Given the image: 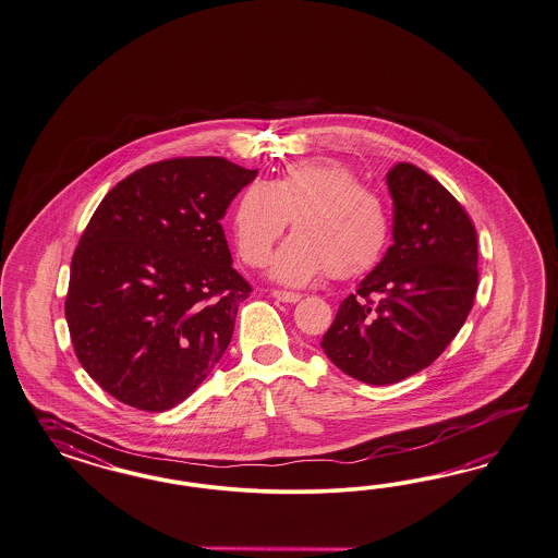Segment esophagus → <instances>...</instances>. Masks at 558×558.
<instances>
[{
	"label": "esophagus",
	"instance_id": "esophagus-1",
	"mask_svg": "<svg viewBox=\"0 0 558 558\" xmlns=\"http://www.w3.org/2000/svg\"><path fill=\"white\" fill-rule=\"evenodd\" d=\"M271 296L276 301H282V303H299L301 301V294L299 292H289V290H274Z\"/></svg>",
	"mask_w": 558,
	"mask_h": 558
}]
</instances>
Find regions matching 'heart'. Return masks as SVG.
Segmentation results:
<instances>
[{
	"label": "heart",
	"instance_id": "1",
	"mask_svg": "<svg viewBox=\"0 0 558 558\" xmlns=\"http://www.w3.org/2000/svg\"><path fill=\"white\" fill-rule=\"evenodd\" d=\"M290 220L294 234L269 264V276L290 287L307 284L326 269L333 278L363 274L381 259L389 239L379 195L331 160L294 162L271 183L253 181L241 192L231 216L239 257L262 266Z\"/></svg>",
	"mask_w": 558,
	"mask_h": 558
}]
</instances>
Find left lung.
<instances>
[{
    "mask_svg": "<svg viewBox=\"0 0 558 558\" xmlns=\"http://www.w3.org/2000/svg\"><path fill=\"white\" fill-rule=\"evenodd\" d=\"M387 187L393 245L342 301L322 340L333 365L368 385L398 384L439 359L478 289L476 231L460 202L408 162L387 173Z\"/></svg>",
    "mask_w": 558,
    "mask_h": 558,
    "instance_id": "obj_1",
    "label": "left lung"
}]
</instances>
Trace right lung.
I'll use <instances>...</instances> for the list:
<instances>
[{"label":"right lung","mask_w":558,"mask_h":558,"mask_svg":"<svg viewBox=\"0 0 558 558\" xmlns=\"http://www.w3.org/2000/svg\"><path fill=\"white\" fill-rule=\"evenodd\" d=\"M255 174L218 156L173 158L98 204L72 257L65 319L80 365L119 402L171 410L231 344L251 287L220 220Z\"/></svg>","instance_id":"add662e5"}]
</instances>
